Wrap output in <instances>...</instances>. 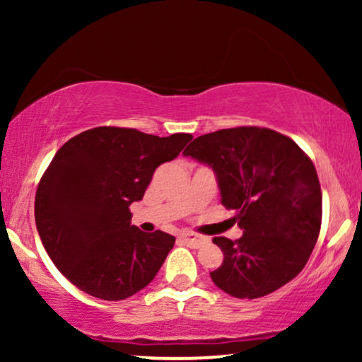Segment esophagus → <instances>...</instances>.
Instances as JSON below:
<instances>
[{
    "mask_svg": "<svg viewBox=\"0 0 362 362\" xmlns=\"http://www.w3.org/2000/svg\"><path fill=\"white\" fill-rule=\"evenodd\" d=\"M180 238L184 240V243H187V245H189V247H192V248H199L202 243L207 242L206 236L194 235V233H184V235L180 236Z\"/></svg>",
    "mask_w": 362,
    "mask_h": 362,
    "instance_id": "34e87169",
    "label": "esophagus"
}]
</instances>
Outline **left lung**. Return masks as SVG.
I'll return each instance as SVG.
<instances>
[{
	"mask_svg": "<svg viewBox=\"0 0 362 362\" xmlns=\"http://www.w3.org/2000/svg\"><path fill=\"white\" fill-rule=\"evenodd\" d=\"M185 156L216 172L221 204L235 209L238 240L216 236L224 260L211 279L240 300L267 296L308 262L322 226V189L313 161L288 136L242 126L199 136Z\"/></svg>",
	"mask_w": 362,
	"mask_h": 362,
	"instance_id": "1",
	"label": "left lung"
}]
</instances>
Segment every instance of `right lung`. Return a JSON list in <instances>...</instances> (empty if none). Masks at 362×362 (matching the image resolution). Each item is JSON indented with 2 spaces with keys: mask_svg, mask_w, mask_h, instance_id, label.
<instances>
[{
  "mask_svg": "<svg viewBox=\"0 0 362 362\" xmlns=\"http://www.w3.org/2000/svg\"><path fill=\"white\" fill-rule=\"evenodd\" d=\"M190 139L102 126L57 149L37 187L35 224L54 265L78 289L119 301L155 279L175 238L141 231L129 206Z\"/></svg>",
  "mask_w": 362,
  "mask_h": 362,
  "instance_id": "1",
  "label": "right lung"
}]
</instances>
